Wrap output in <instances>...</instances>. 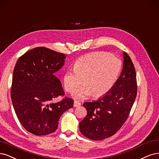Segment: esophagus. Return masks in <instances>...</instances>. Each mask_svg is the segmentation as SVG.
I'll return each mask as SVG.
<instances>
[{
    "label": "esophagus",
    "mask_w": 159,
    "mask_h": 159,
    "mask_svg": "<svg viewBox=\"0 0 159 159\" xmlns=\"http://www.w3.org/2000/svg\"><path fill=\"white\" fill-rule=\"evenodd\" d=\"M80 106V103L77 101H75L74 102V104H73V106L74 107H78V106Z\"/></svg>",
    "instance_id": "obj_1"
}]
</instances>
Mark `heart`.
Instances as JSON below:
<instances>
[{"label": "heart", "instance_id": "b5f03b06", "mask_svg": "<svg viewBox=\"0 0 159 159\" xmlns=\"http://www.w3.org/2000/svg\"><path fill=\"white\" fill-rule=\"evenodd\" d=\"M121 69L120 59L106 52H96L79 59L74 65V70H68L63 75L65 90L73 93L75 98L84 99L92 94L100 97L108 92L118 78Z\"/></svg>", "mask_w": 159, "mask_h": 159}]
</instances>
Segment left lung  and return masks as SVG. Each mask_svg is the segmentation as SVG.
<instances>
[{
	"instance_id": "8db88e82",
	"label": "left lung",
	"mask_w": 159,
	"mask_h": 159,
	"mask_svg": "<svg viewBox=\"0 0 159 159\" xmlns=\"http://www.w3.org/2000/svg\"><path fill=\"white\" fill-rule=\"evenodd\" d=\"M124 65L113 87L98 100L84 102L87 115L79 123L81 134L98 141L114 135L124 125L137 96L134 65L129 56L123 53Z\"/></svg>"
}]
</instances>
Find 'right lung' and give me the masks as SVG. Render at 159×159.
Segmentation results:
<instances>
[{
    "instance_id": "right-lung-1",
    "label": "right lung",
    "mask_w": 159,
    "mask_h": 159,
    "mask_svg": "<svg viewBox=\"0 0 159 159\" xmlns=\"http://www.w3.org/2000/svg\"><path fill=\"white\" fill-rule=\"evenodd\" d=\"M66 56L43 47L29 50L15 65L11 87V99L20 124L35 135H45L57 129L65 111L74 101L65 98L52 102L65 94L55 73L65 64Z\"/></svg>"
}]
</instances>
